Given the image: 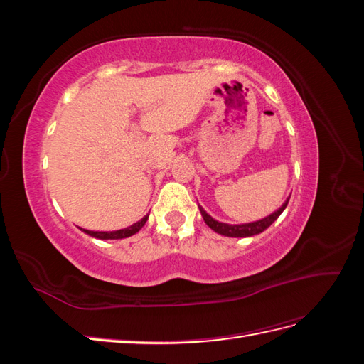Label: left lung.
Listing matches in <instances>:
<instances>
[{
    "instance_id": "obj_1",
    "label": "left lung",
    "mask_w": 364,
    "mask_h": 364,
    "mask_svg": "<svg viewBox=\"0 0 364 364\" xmlns=\"http://www.w3.org/2000/svg\"><path fill=\"white\" fill-rule=\"evenodd\" d=\"M289 200H290V196L287 197V200H285L281 208H278L277 211L272 213L270 215L264 217L261 220H257V222H250V223H241V225H229V223H223V222H218V220L213 218L211 215H209L205 209L199 205V209H200V214L205 220V223L211 228L214 232L220 234V235H225V237H237V238H243V237H252V235H257V234H261L262 230H266L274 220H277L282 211L285 209V206L289 205Z\"/></svg>"
}]
</instances>
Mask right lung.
<instances>
[{
  "label": "right lung",
  "instance_id": "right-lung-1",
  "mask_svg": "<svg viewBox=\"0 0 364 364\" xmlns=\"http://www.w3.org/2000/svg\"><path fill=\"white\" fill-rule=\"evenodd\" d=\"M147 218H149V214L142 217L139 222L130 225L129 228L118 229V230H90V229H83V228H79V229L83 230L85 234L91 235L94 238H98V240H121V238H127V237L135 235L138 230L146 225Z\"/></svg>",
  "mask_w": 364,
  "mask_h": 364
}]
</instances>
